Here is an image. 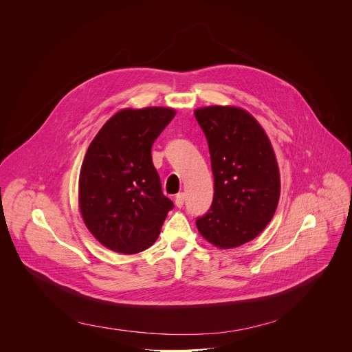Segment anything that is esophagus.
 Here are the masks:
<instances>
[{"label":"esophagus","instance_id":"34e87169","mask_svg":"<svg viewBox=\"0 0 352 352\" xmlns=\"http://www.w3.org/2000/svg\"><path fill=\"white\" fill-rule=\"evenodd\" d=\"M184 202H185L184 193H182V192L177 193V195H175V206H177V208H182V206H184Z\"/></svg>","mask_w":352,"mask_h":352}]
</instances>
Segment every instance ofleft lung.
<instances>
[{"instance_id": "1", "label": "left lung", "mask_w": 352, "mask_h": 352, "mask_svg": "<svg viewBox=\"0 0 352 352\" xmlns=\"http://www.w3.org/2000/svg\"><path fill=\"white\" fill-rule=\"evenodd\" d=\"M208 139L214 177L213 202L196 219L202 236L217 248H235L258 236L280 199V173L261 124L242 109L212 106L195 111Z\"/></svg>"}]
</instances>
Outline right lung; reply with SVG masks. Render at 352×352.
<instances>
[{
    "label": "right lung",
    "mask_w": 352,
    "mask_h": 352,
    "mask_svg": "<svg viewBox=\"0 0 352 352\" xmlns=\"http://www.w3.org/2000/svg\"><path fill=\"white\" fill-rule=\"evenodd\" d=\"M174 116L166 107L121 110L87 148L79 175L82 219L114 252L132 255L152 246L174 208L152 162V146Z\"/></svg>",
    "instance_id": "obj_1"
}]
</instances>
